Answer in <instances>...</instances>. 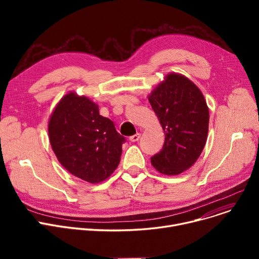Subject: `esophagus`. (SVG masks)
I'll return each mask as SVG.
<instances>
[{
	"label": "esophagus",
	"mask_w": 259,
	"mask_h": 259,
	"mask_svg": "<svg viewBox=\"0 0 259 259\" xmlns=\"http://www.w3.org/2000/svg\"><path fill=\"white\" fill-rule=\"evenodd\" d=\"M140 138H141V134L140 133H137V134H134V135H132V137H130V141L131 142H133V143H135V142H138L139 140H140Z\"/></svg>",
	"instance_id": "1"
}]
</instances>
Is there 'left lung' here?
<instances>
[{
  "instance_id": "obj_1",
  "label": "left lung",
  "mask_w": 259,
  "mask_h": 259,
  "mask_svg": "<svg viewBox=\"0 0 259 259\" xmlns=\"http://www.w3.org/2000/svg\"><path fill=\"white\" fill-rule=\"evenodd\" d=\"M149 102L165 132L164 146L151 164L162 174L178 175L194 164L206 145L207 103L196 85L176 73L166 77Z\"/></svg>"
}]
</instances>
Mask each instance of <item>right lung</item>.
Returning <instances> with one entry per match:
<instances>
[{"mask_svg":"<svg viewBox=\"0 0 259 259\" xmlns=\"http://www.w3.org/2000/svg\"><path fill=\"white\" fill-rule=\"evenodd\" d=\"M49 140L62 166L91 184L103 182L117 168L126 139L113 121L100 115L88 98L68 93L50 117Z\"/></svg>","mask_w":259,"mask_h":259,"instance_id":"right-lung-1","label":"right lung"}]
</instances>
